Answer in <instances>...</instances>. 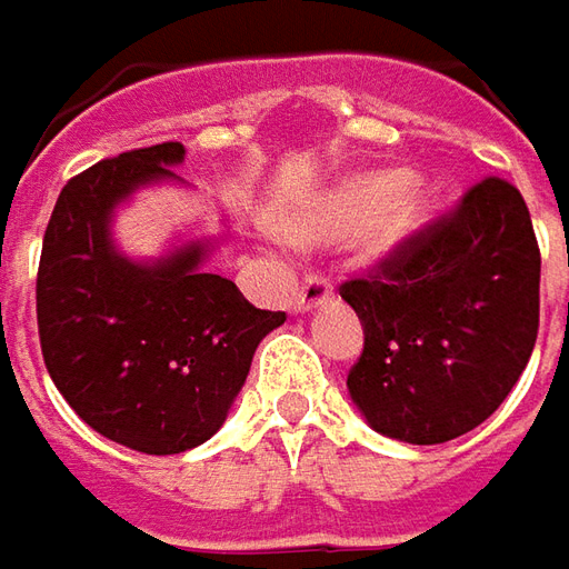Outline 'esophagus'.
Returning a JSON list of instances; mask_svg holds the SVG:
<instances>
[{
  "mask_svg": "<svg viewBox=\"0 0 569 569\" xmlns=\"http://www.w3.org/2000/svg\"><path fill=\"white\" fill-rule=\"evenodd\" d=\"M331 281L329 276H322V272H310V276L303 278V284L297 288V293H293V310L307 312L312 310V307H319V303H326V300H331Z\"/></svg>",
  "mask_w": 569,
  "mask_h": 569,
  "instance_id": "34e87169",
  "label": "esophagus"
}]
</instances>
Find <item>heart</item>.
I'll list each match as a JSON object with an SVG mask.
<instances>
[{
	"instance_id": "b5f03b06",
	"label": "heart",
	"mask_w": 569,
	"mask_h": 569,
	"mask_svg": "<svg viewBox=\"0 0 569 569\" xmlns=\"http://www.w3.org/2000/svg\"><path fill=\"white\" fill-rule=\"evenodd\" d=\"M400 190H403V174L395 171H372L350 178L293 219V238L303 243L338 240L363 231L372 221L369 226L372 243L391 247L410 231H417L419 222L426 219L417 200H398Z\"/></svg>"
}]
</instances>
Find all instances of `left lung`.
Returning a JSON list of instances; mask_svg holds the SVG:
<instances>
[{
    "instance_id": "left-lung-1",
    "label": "left lung",
    "mask_w": 569,
    "mask_h": 569,
    "mask_svg": "<svg viewBox=\"0 0 569 569\" xmlns=\"http://www.w3.org/2000/svg\"><path fill=\"white\" fill-rule=\"evenodd\" d=\"M542 253L520 190L482 178L338 288L363 319L347 372L369 426L410 445L467 436L523 376Z\"/></svg>"
}]
</instances>
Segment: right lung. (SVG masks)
<instances>
[{"label": "right lung", "mask_w": 569, "mask_h": 569, "mask_svg": "<svg viewBox=\"0 0 569 569\" xmlns=\"http://www.w3.org/2000/svg\"><path fill=\"white\" fill-rule=\"evenodd\" d=\"M181 143L121 152L74 174L46 224L37 272L43 363L90 429L140 453H181L216 436L257 345L284 312L257 310L203 272V247L133 266L109 212L133 187L174 178Z\"/></svg>", "instance_id": "right-lung-1"}]
</instances>
